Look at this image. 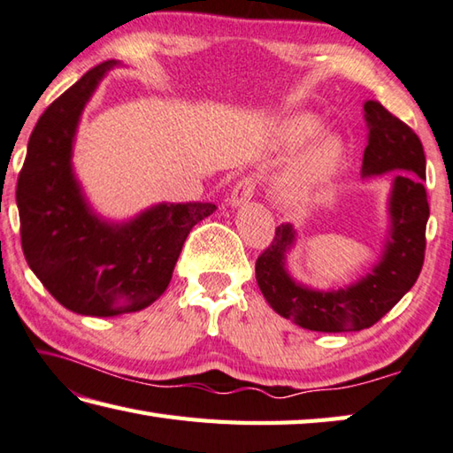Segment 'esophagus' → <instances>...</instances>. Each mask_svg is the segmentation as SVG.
<instances>
[{
    "label": "esophagus",
    "mask_w": 453,
    "mask_h": 453,
    "mask_svg": "<svg viewBox=\"0 0 453 453\" xmlns=\"http://www.w3.org/2000/svg\"><path fill=\"white\" fill-rule=\"evenodd\" d=\"M253 190H255V180L251 176H243L240 182L234 186L232 194H229V200H227L229 205H232V208H240V205L251 200Z\"/></svg>",
    "instance_id": "34e87169"
}]
</instances>
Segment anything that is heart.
Masks as SVG:
<instances>
[{
	"label": "heart",
	"instance_id": "obj_1",
	"mask_svg": "<svg viewBox=\"0 0 453 453\" xmlns=\"http://www.w3.org/2000/svg\"><path fill=\"white\" fill-rule=\"evenodd\" d=\"M320 130V122L311 112H299L287 120L283 128V141L287 146H299L311 141ZM342 154V144L336 136H323L312 142L301 158L293 164L289 174L283 180L287 194L303 196L317 186L325 184L334 174Z\"/></svg>",
	"mask_w": 453,
	"mask_h": 453
}]
</instances>
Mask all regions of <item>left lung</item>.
I'll use <instances>...</instances> for the list:
<instances>
[{
	"label": "left lung",
	"mask_w": 453,
	"mask_h": 453,
	"mask_svg": "<svg viewBox=\"0 0 453 453\" xmlns=\"http://www.w3.org/2000/svg\"><path fill=\"white\" fill-rule=\"evenodd\" d=\"M368 144L363 178L398 172L388 196V232L380 257L358 281L339 289H312L295 281L287 255L297 242L291 224H281L269 248L255 263V279L277 315L319 333L363 331L380 320L412 289L424 265L426 224V156L420 138L380 103H365Z\"/></svg>",
	"instance_id": "left-lung-1"
}]
</instances>
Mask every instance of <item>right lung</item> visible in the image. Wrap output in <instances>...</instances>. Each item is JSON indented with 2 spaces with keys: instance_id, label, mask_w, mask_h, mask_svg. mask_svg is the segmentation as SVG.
<instances>
[{
  "instance_id": "1",
  "label": "right lung",
  "mask_w": 453,
  "mask_h": 453,
  "mask_svg": "<svg viewBox=\"0 0 453 453\" xmlns=\"http://www.w3.org/2000/svg\"><path fill=\"white\" fill-rule=\"evenodd\" d=\"M119 61L87 71L47 106L33 128L18 180L21 248L45 289L77 315L142 311L166 291L192 227L216 203L162 202L127 221L90 208L73 170L81 114Z\"/></svg>"
}]
</instances>
